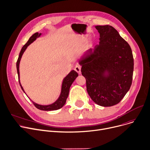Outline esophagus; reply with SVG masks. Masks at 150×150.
Masks as SVG:
<instances>
[{"label":"esophagus","instance_id":"esophagus-1","mask_svg":"<svg viewBox=\"0 0 150 150\" xmlns=\"http://www.w3.org/2000/svg\"><path fill=\"white\" fill-rule=\"evenodd\" d=\"M74 70L76 71V72L78 74H81V67L79 65H77L74 68Z\"/></svg>","mask_w":150,"mask_h":150}]
</instances>
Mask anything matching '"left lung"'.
<instances>
[{
  "instance_id": "1",
  "label": "left lung",
  "mask_w": 150,
  "mask_h": 150,
  "mask_svg": "<svg viewBox=\"0 0 150 150\" xmlns=\"http://www.w3.org/2000/svg\"><path fill=\"white\" fill-rule=\"evenodd\" d=\"M95 27L100 35L99 43L87 51L79 63L92 100L110 107L119 103L131 86L133 55L115 28L109 25Z\"/></svg>"
}]
</instances>
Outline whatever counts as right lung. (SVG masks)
I'll use <instances>...</instances> for the list:
<instances>
[{
	"label": "right lung",
	"mask_w": 150,
	"mask_h": 150,
	"mask_svg": "<svg viewBox=\"0 0 150 150\" xmlns=\"http://www.w3.org/2000/svg\"><path fill=\"white\" fill-rule=\"evenodd\" d=\"M41 33H38V32L34 33L32 36L29 38V40H28L27 42V43L22 47L21 50V52L19 53V57L18 59L17 62H16V68H17V72L18 74V79H19V82L20 84V86L24 92V90L23 88V87L21 86L20 81H19V62L21 60V57H22V55L23 53L24 52L25 50L27 47V46L31 44L33 41H34L35 40L37 39V38L39 37ZM78 76V74L76 72V71L72 70L71 72L65 77V79H63V83H62V91H61V94L59 98V99L57 100L54 103L47 105H40L37 103H35L33 102V105L36 107V108L40 110H45V111H51V110H58L60 108H62V107L65 105L68 96L69 95V88L71 87V84L73 83V82L76 79V78ZM25 93V92H24Z\"/></svg>",
	"instance_id": "1"
}]
</instances>
